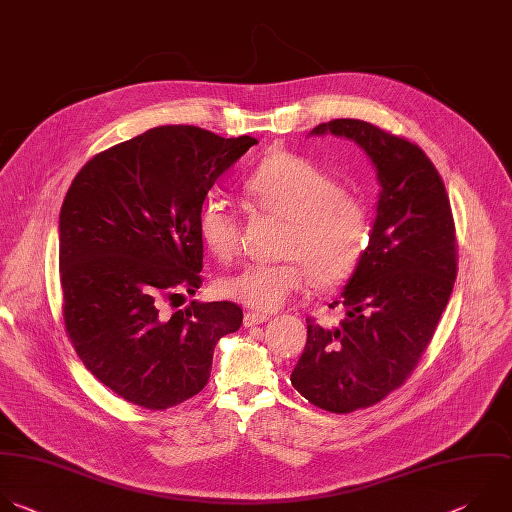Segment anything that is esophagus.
<instances>
[{
  "mask_svg": "<svg viewBox=\"0 0 512 512\" xmlns=\"http://www.w3.org/2000/svg\"><path fill=\"white\" fill-rule=\"evenodd\" d=\"M265 321H269V315H265V313H257V311H247V313H245V317H243V325H245V327L261 325V323H265Z\"/></svg>",
  "mask_w": 512,
  "mask_h": 512,
  "instance_id": "34e87169",
  "label": "esophagus"
}]
</instances>
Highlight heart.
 <instances>
[{
  "label": "heart",
  "mask_w": 512,
  "mask_h": 512,
  "mask_svg": "<svg viewBox=\"0 0 512 512\" xmlns=\"http://www.w3.org/2000/svg\"><path fill=\"white\" fill-rule=\"evenodd\" d=\"M243 195L257 211L285 221L279 263H253L225 277L221 295L257 311H275L311 277L319 287L348 281L372 237L370 211L313 160L277 152L263 158L243 181ZM241 219L217 195L199 213V237L221 263L241 251Z\"/></svg>",
  "instance_id": "1"
}]
</instances>
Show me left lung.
I'll return each mask as SVG.
<instances>
[{"mask_svg":"<svg viewBox=\"0 0 512 512\" xmlns=\"http://www.w3.org/2000/svg\"><path fill=\"white\" fill-rule=\"evenodd\" d=\"M358 142L378 168L380 201L368 251L342 293L337 327L307 317V342L291 374L313 406L350 414L404 386L448 305L458 245L450 199L426 152L372 122L335 118L313 128Z\"/></svg>","mask_w":512,"mask_h":512,"instance_id":"1","label":"left lung"}]
</instances>
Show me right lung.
Listing matches in <instances>:
<instances>
[{"instance_id":"add662e5","label":"right lung","mask_w":512,"mask_h":512,"mask_svg":"<svg viewBox=\"0 0 512 512\" xmlns=\"http://www.w3.org/2000/svg\"><path fill=\"white\" fill-rule=\"evenodd\" d=\"M253 144L199 126L150 128L94 154L66 193L64 329L86 370L134 406L166 410L197 396L217 342L243 323L233 301L170 307L203 283L207 193Z\"/></svg>"}]
</instances>
